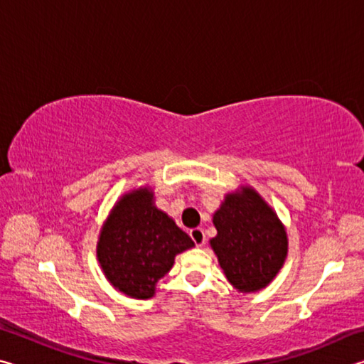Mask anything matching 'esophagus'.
Listing matches in <instances>:
<instances>
[{
	"label": "esophagus",
	"mask_w": 364,
	"mask_h": 364,
	"mask_svg": "<svg viewBox=\"0 0 364 364\" xmlns=\"http://www.w3.org/2000/svg\"><path fill=\"white\" fill-rule=\"evenodd\" d=\"M189 236L193 239L197 247H202L205 244V232L202 228H194V230L189 231Z\"/></svg>",
	"instance_id": "esophagus-1"
}]
</instances>
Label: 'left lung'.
I'll use <instances>...</instances> for the list:
<instances>
[{"mask_svg": "<svg viewBox=\"0 0 364 364\" xmlns=\"http://www.w3.org/2000/svg\"><path fill=\"white\" fill-rule=\"evenodd\" d=\"M213 225L217 236L210 245L232 287L239 292L267 287L287 257V234L273 208L245 186L226 194Z\"/></svg>", "mask_w": 364, "mask_h": 364, "instance_id": "left-lung-1", "label": "left lung"}]
</instances>
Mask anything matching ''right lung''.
Segmentation results:
<instances>
[{"label":"right lung","instance_id":"obj_1","mask_svg":"<svg viewBox=\"0 0 364 364\" xmlns=\"http://www.w3.org/2000/svg\"><path fill=\"white\" fill-rule=\"evenodd\" d=\"M194 242L167 213L154 205V193L139 188L120 197L97 241V260L107 281L132 299H151L175 257Z\"/></svg>","mask_w":364,"mask_h":364}]
</instances>
